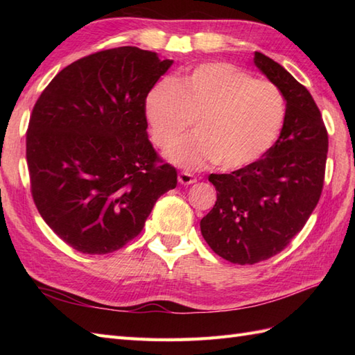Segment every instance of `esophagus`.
I'll list each match as a JSON object with an SVG mask.
<instances>
[{"label":"esophagus","instance_id":"1","mask_svg":"<svg viewBox=\"0 0 355 355\" xmlns=\"http://www.w3.org/2000/svg\"><path fill=\"white\" fill-rule=\"evenodd\" d=\"M195 182H197V178H195L192 173H189V172H180L178 173V183L180 184L187 186V184H193Z\"/></svg>","mask_w":355,"mask_h":355}]
</instances>
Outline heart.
<instances>
[{"mask_svg": "<svg viewBox=\"0 0 355 355\" xmlns=\"http://www.w3.org/2000/svg\"><path fill=\"white\" fill-rule=\"evenodd\" d=\"M145 111L162 149L172 146L195 120V134L169 150L175 164L202 169L215 163L235 171L275 145L286 108L273 82L227 62H207L177 82H158L148 93Z\"/></svg>", "mask_w": 355, "mask_h": 355, "instance_id": "b5f03b06", "label": "heart"}]
</instances>
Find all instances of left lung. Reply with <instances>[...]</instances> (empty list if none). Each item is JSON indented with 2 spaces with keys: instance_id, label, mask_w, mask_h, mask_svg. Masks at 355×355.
<instances>
[{
  "instance_id": "left-lung-1",
  "label": "left lung",
  "mask_w": 355,
  "mask_h": 355,
  "mask_svg": "<svg viewBox=\"0 0 355 355\" xmlns=\"http://www.w3.org/2000/svg\"><path fill=\"white\" fill-rule=\"evenodd\" d=\"M254 64L286 101L281 135L254 163L210 173L216 201L200 223L209 247L239 266L281 253L304 229L320 200L328 153L327 126L310 92L259 51Z\"/></svg>"
}]
</instances>
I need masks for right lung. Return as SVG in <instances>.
Segmentation results:
<instances>
[{
    "label": "right lung",
    "mask_w": 355,
    "mask_h": 355,
    "mask_svg": "<svg viewBox=\"0 0 355 355\" xmlns=\"http://www.w3.org/2000/svg\"><path fill=\"white\" fill-rule=\"evenodd\" d=\"M172 61L154 51H96L59 71L30 114L26 158L33 202L84 254L122 248L145 227L177 171L148 139L145 103Z\"/></svg>",
    "instance_id": "1"
}]
</instances>
